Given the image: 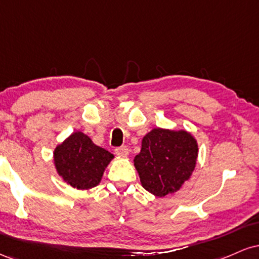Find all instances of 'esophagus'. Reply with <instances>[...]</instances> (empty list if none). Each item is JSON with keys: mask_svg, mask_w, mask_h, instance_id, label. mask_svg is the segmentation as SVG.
<instances>
[{"mask_svg": "<svg viewBox=\"0 0 259 259\" xmlns=\"http://www.w3.org/2000/svg\"><path fill=\"white\" fill-rule=\"evenodd\" d=\"M115 154H117L118 157H121V158H125L127 157V154H129V148L126 146H121V147H118L115 148Z\"/></svg>", "mask_w": 259, "mask_h": 259, "instance_id": "34e87169", "label": "esophagus"}]
</instances>
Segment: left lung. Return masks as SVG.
<instances>
[{"label": "left lung", "instance_id": "1", "mask_svg": "<svg viewBox=\"0 0 259 259\" xmlns=\"http://www.w3.org/2000/svg\"><path fill=\"white\" fill-rule=\"evenodd\" d=\"M198 157L197 140L186 130L154 127L144 136L134 158L140 181L156 197L179 191L194 173Z\"/></svg>", "mask_w": 259, "mask_h": 259}]
</instances>
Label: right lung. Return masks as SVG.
I'll return each mask as SVG.
<instances>
[{
    "label": "right lung",
    "instance_id": "right-lung-1",
    "mask_svg": "<svg viewBox=\"0 0 259 259\" xmlns=\"http://www.w3.org/2000/svg\"><path fill=\"white\" fill-rule=\"evenodd\" d=\"M113 158L111 152L95 145L81 132L70 134L53 151V164L57 174L68 185L78 190L99 185Z\"/></svg>",
    "mask_w": 259,
    "mask_h": 259
}]
</instances>
